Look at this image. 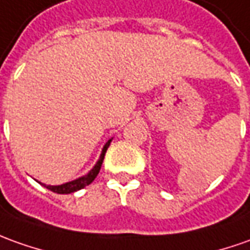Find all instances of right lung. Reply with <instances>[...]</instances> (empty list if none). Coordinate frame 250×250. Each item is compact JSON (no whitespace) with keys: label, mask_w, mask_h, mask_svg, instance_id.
Returning a JSON list of instances; mask_svg holds the SVG:
<instances>
[{"label":"right lung","mask_w":250,"mask_h":250,"mask_svg":"<svg viewBox=\"0 0 250 250\" xmlns=\"http://www.w3.org/2000/svg\"><path fill=\"white\" fill-rule=\"evenodd\" d=\"M109 145H111V139L105 144V146H104L103 149V153L100 156V160L97 161V164L93 167V169L90 171L89 174L84 175L82 178H78V179L72 181V182L64 183V185H59V186H46V189L52 190L53 193H59V194H68V193H74L76 190H81L83 189V188H86L87 185H90V183L96 179V176L98 175V172H100L101 166H103L104 156H105V152H106V149H108Z\"/></svg>","instance_id":"add662e5"}]
</instances>
